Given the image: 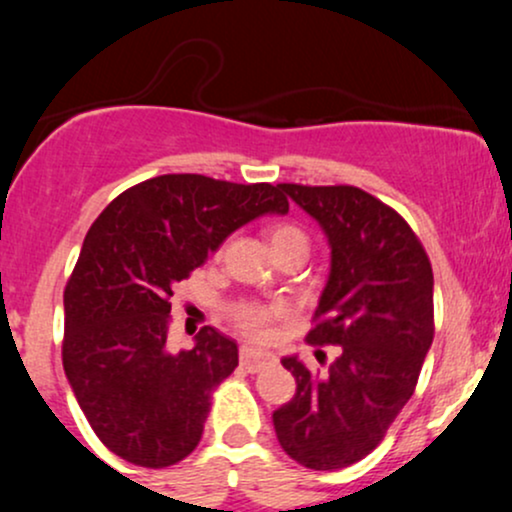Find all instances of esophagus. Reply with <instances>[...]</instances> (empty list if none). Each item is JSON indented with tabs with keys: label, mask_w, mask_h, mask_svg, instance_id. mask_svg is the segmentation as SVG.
Here are the masks:
<instances>
[{
	"label": "esophagus",
	"mask_w": 512,
	"mask_h": 512,
	"mask_svg": "<svg viewBox=\"0 0 512 512\" xmlns=\"http://www.w3.org/2000/svg\"><path fill=\"white\" fill-rule=\"evenodd\" d=\"M240 363H243L248 370H260L264 366H269V363H274V356L269 354V351L264 349H257V346H240Z\"/></svg>",
	"instance_id": "obj_1"
}]
</instances>
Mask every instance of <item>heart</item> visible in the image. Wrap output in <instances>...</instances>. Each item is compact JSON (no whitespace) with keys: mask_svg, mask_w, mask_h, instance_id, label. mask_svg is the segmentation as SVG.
Segmentation results:
<instances>
[{"mask_svg":"<svg viewBox=\"0 0 512 512\" xmlns=\"http://www.w3.org/2000/svg\"><path fill=\"white\" fill-rule=\"evenodd\" d=\"M269 240H272V248H281V245H291V243H305V233L301 228L291 226V223H279V226L272 228L269 233ZM233 322L240 327L243 332L252 334V337H260L264 330L269 327V322L274 317L286 315L284 305H262V303H240L233 308Z\"/></svg>","mask_w":512,"mask_h":512,"instance_id":"obj_1","label":"heart"}]
</instances>
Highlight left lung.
Wrapping results in <instances>:
<instances>
[{
    "mask_svg": "<svg viewBox=\"0 0 512 512\" xmlns=\"http://www.w3.org/2000/svg\"><path fill=\"white\" fill-rule=\"evenodd\" d=\"M281 190L313 216L330 245V274L308 332L339 346L325 375L298 356L281 366L296 395L272 414L291 460L317 472L349 467L383 440L414 395L433 342V269L407 221L351 185Z\"/></svg>",
    "mask_w": 512,
    "mask_h": 512,
    "instance_id": "8db88e82",
    "label": "left lung"
}]
</instances>
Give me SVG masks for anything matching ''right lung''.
I'll return each mask as SVG.
<instances>
[{"label": "right lung", "instance_id": "right-lung-1", "mask_svg": "<svg viewBox=\"0 0 512 512\" xmlns=\"http://www.w3.org/2000/svg\"><path fill=\"white\" fill-rule=\"evenodd\" d=\"M289 214L281 185L158 175L105 207L64 289L62 361L96 436L139 467L185 460L202 438L211 392L238 366V344L204 327L168 349L173 286L245 223Z\"/></svg>", "mask_w": 512, "mask_h": 512}]
</instances>
